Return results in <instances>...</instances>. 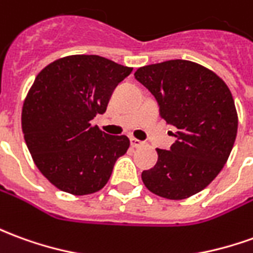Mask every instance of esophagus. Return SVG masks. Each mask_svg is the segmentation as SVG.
<instances>
[{
	"label": "esophagus",
	"mask_w": 253,
	"mask_h": 253,
	"mask_svg": "<svg viewBox=\"0 0 253 253\" xmlns=\"http://www.w3.org/2000/svg\"><path fill=\"white\" fill-rule=\"evenodd\" d=\"M130 144H131L132 148H138V146H141L144 142H142V141H139V139L134 138V137H131V138H130Z\"/></svg>",
	"instance_id": "obj_1"
}]
</instances>
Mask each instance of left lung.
Instances as JSON below:
<instances>
[{
	"mask_svg": "<svg viewBox=\"0 0 253 253\" xmlns=\"http://www.w3.org/2000/svg\"><path fill=\"white\" fill-rule=\"evenodd\" d=\"M152 93L160 116L174 126L169 151L157 148V163L142 171L152 193L183 200L208 186L227 162L237 135V112L226 84L188 60L145 65L134 74Z\"/></svg>",
	"mask_w": 253,
	"mask_h": 253,
	"instance_id": "8db88e82",
	"label": "left lung"
}]
</instances>
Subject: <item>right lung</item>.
Listing matches in <instances>:
<instances>
[{
	"label": "right lung",
	"instance_id": "right-lung-1",
	"mask_svg": "<svg viewBox=\"0 0 253 253\" xmlns=\"http://www.w3.org/2000/svg\"><path fill=\"white\" fill-rule=\"evenodd\" d=\"M131 71L101 56L75 54L37 75L23 104L22 128L37 167L60 190H100L127 152L126 135H109L91 121L107 111L112 91Z\"/></svg>",
	"mask_w": 253,
	"mask_h": 253
}]
</instances>
